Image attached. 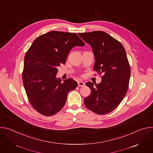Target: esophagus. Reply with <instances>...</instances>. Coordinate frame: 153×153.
Listing matches in <instances>:
<instances>
[{
    "mask_svg": "<svg viewBox=\"0 0 153 153\" xmlns=\"http://www.w3.org/2000/svg\"><path fill=\"white\" fill-rule=\"evenodd\" d=\"M84 85H85V83L83 82H82V81L78 82V86H83Z\"/></svg>",
    "mask_w": 153,
    "mask_h": 153,
    "instance_id": "34e87169",
    "label": "esophagus"
}]
</instances>
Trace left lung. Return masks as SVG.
I'll return each instance as SVG.
<instances>
[{
	"instance_id": "8db88e82",
	"label": "left lung",
	"mask_w": 153,
	"mask_h": 153,
	"mask_svg": "<svg viewBox=\"0 0 153 153\" xmlns=\"http://www.w3.org/2000/svg\"><path fill=\"white\" fill-rule=\"evenodd\" d=\"M91 46L95 57L94 70L102 74L100 83L87 82L91 94L84 99L86 107L97 114L113 111L125 97L131 75L130 65L122 43L101 31L79 33Z\"/></svg>"
}]
</instances>
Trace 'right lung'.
<instances>
[{
    "label": "right lung",
    "instance_id": "right-lung-1",
    "mask_svg": "<svg viewBox=\"0 0 153 153\" xmlns=\"http://www.w3.org/2000/svg\"><path fill=\"white\" fill-rule=\"evenodd\" d=\"M84 42L74 33L52 31L37 37L24 58L22 80L31 106L40 114L50 116L60 111L68 93L77 86L68 78L56 79L57 67L65 64L70 51Z\"/></svg>",
    "mask_w": 153,
    "mask_h": 153
}]
</instances>
